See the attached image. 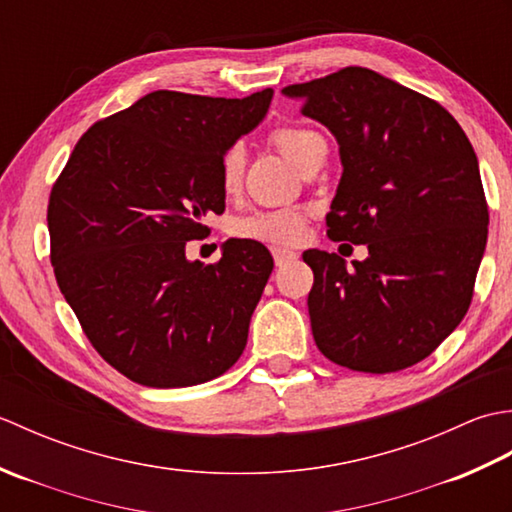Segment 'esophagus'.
Instances as JSON below:
<instances>
[{
	"label": "esophagus",
	"instance_id": "1",
	"mask_svg": "<svg viewBox=\"0 0 512 512\" xmlns=\"http://www.w3.org/2000/svg\"><path fill=\"white\" fill-rule=\"evenodd\" d=\"M273 257H275V266H286L290 262H295L297 253L295 250H288V248H273Z\"/></svg>",
	"mask_w": 512,
	"mask_h": 512
}]
</instances>
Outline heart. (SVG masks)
Segmentation results:
<instances>
[{
    "label": "heart",
    "mask_w": 512,
    "mask_h": 512,
    "mask_svg": "<svg viewBox=\"0 0 512 512\" xmlns=\"http://www.w3.org/2000/svg\"><path fill=\"white\" fill-rule=\"evenodd\" d=\"M273 143L281 154L290 162H295L299 169H310L314 162L325 156V140L319 132L301 125H281L270 132ZM244 147L235 143L224 149L220 158V184L226 195H233L242 187L244 178ZM308 215L301 209H277V211H257L253 215L239 217L231 224L233 237L253 239V242L288 246L297 244L303 228H306Z\"/></svg>",
    "instance_id": "1"
}]
</instances>
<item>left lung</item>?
Segmentation results:
<instances>
[{
	"label": "left lung",
	"instance_id": "1",
	"mask_svg": "<svg viewBox=\"0 0 512 512\" xmlns=\"http://www.w3.org/2000/svg\"><path fill=\"white\" fill-rule=\"evenodd\" d=\"M284 94L339 140L328 237L369 250L352 266L303 253L314 343L354 372L416 365L464 319L486 248L488 204L469 138L440 103L358 65Z\"/></svg>",
	"mask_w": 512,
	"mask_h": 512
}]
</instances>
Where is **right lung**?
I'll return each mask as SVG.
<instances>
[{
    "instance_id": "obj_1",
    "label": "right lung",
    "mask_w": 512,
    "mask_h": 512,
    "mask_svg": "<svg viewBox=\"0 0 512 512\" xmlns=\"http://www.w3.org/2000/svg\"><path fill=\"white\" fill-rule=\"evenodd\" d=\"M270 101V88L246 99L151 92L96 121L54 182V277L94 350L138 385H200L244 352L273 273L268 248L228 239L204 266L184 246L224 213L220 158Z\"/></svg>"
}]
</instances>
